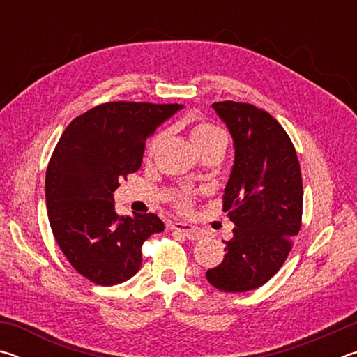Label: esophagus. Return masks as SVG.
<instances>
[{
	"mask_svg": "<svg viewBox=\"0 0 357 357\" xmlns=\"http://www.w3.org/2000/svg\"><path fill=\"white\" fill-rule=\"evenodd\" d=\"M173 229H176L183 236H185L187 239H200L203 236V231L200 228L190 225V223H184V222H174L173 223Z\"/></svg>",
	"mask_w": 357,
	"mask_h": 357,
	"instance_id": "34e87169",
	"label": "esophagus"
}]
</instances>
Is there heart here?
<instances>
[{"instance_id": "b5f03b06", "label": "heart", "mask_w": 357, "mask_h": 357, "mask_svg": "<svg viewBox=\"0 0 357 357\" xmlns=\"http://www.w3.org/2000/svg\"><path fill=\"white\" fill-rule=\"evenodd\" d=\"M189 135H190L192 143L195 144V148H202V146H204V144L219 140V138H225V135H223V132L219 128H215V126L211 123H204V121H198V123L193 124L189 130ZM159 140H160L159 135L154 137L153 140H151L149 146H148V154L154 153V149L157 146V143H159ZM187 200H189V198H187L185 195H181L179 206L185 208Z\"/></svg>"}]
</instances>
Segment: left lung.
<instances>
[{"mask_svg":"<svg viewBox=\"0 0 357 357\" xmlns=\"http://www.w3.org/2000/svg\"><path fill=\"white\" fill-rule=\"evenodd\" d=\"M213 108L233 138L223 211L234 229L223 261L206 279L225 293H244L264 285L291 250L302 217L301 168L288 134L269 113L233 100Z\"/></svg>","mask_w":357,"mask_h":357,"instance_id":"obj_1","label":"left lung"}]
</instances>
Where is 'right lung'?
I'll list each match as a JSON object with an SVG mask.
<instances>
[{"label": "right lung", "mask_w": 357, "mask_h": 357, "mask_svg": "<svg viewBox=\"0 0 357 357\" xmlns=\"http://www.w3.org/2000/svg\"><path fill=\"white\" fill-rule=\"evenodd\" d=\"M179 104L107 102L77 116L53 151L45 174L48 220L78 274L102 287L134 277L142 245L164 231L155 214L119 215L113 193L142 167L144 143Z\"/></svg>", "instance_id": "obj_1"}]
</instances>
